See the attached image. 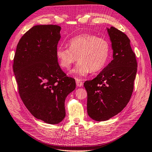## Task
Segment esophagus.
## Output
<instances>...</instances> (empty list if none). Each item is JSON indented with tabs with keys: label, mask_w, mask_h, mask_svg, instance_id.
<instances>
[{
	"label": "esophagus",
	"mask_w": 152,
	"mask_h": 152,
	"mask_svg": "<svg viewBox=\"0 0 152 152\" xmlns=\"http://www.w3.org/2000/svg\"><path fill=\"white\" fill-rule=\"evenodd\" d=\"M76 85L77 86H80V87L81 86H83V82H82V81L80 79H76Z\"/></svg>",
	"instance_id": "esophagus-1"
}]
</instances>
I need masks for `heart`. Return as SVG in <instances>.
<instances>
[{
  "label": "heart",
  "instance_id": "heart-1",
  "mask_svg": "<svg viewBox=\"0 0 152 152\" xmlns=\"http://www.w3.org/2000/svg\"><path fill=\"white\" fill-rule=\"evenodd\" d=\"M69 48L58 47L56 56L60 67L70 69L77 58L80 62L71 72L83 76L90 72L100 71L106 66L110 55V42L92 34H83L71 39Z\"/></svg>",
  "mask_w": 152,
  "mask_h": 152
}]
</instances>
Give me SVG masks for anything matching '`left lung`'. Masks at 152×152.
Instances as JSON below:
<instances>
[{
    "instance_id": "1",
    "label": "left lung",
    "mask_w": 152,
    "mask_h": 152,
    "mask_svg": "<svg viewBox=\"0 0 152 152\" xmlns=\"http://www.w3.org/2000/svg\"><path fill=\"white\" fill-rule=\"evenodd\" d=\"M107 30L113 59L94 79L84 83L88 115L98 122L109 120L127 106L133 92L137 67L126 34L113 27Z\"/></svg>"
}]
</instances>
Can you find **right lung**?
<instances>
[{
    "label": "right lung",
    "instance_id": "add662e5",
    "mask_svg": "<svg viewBox=\"0 0 152 152\" xmlns=\"http://www.w3.org/2000/svg\"><path fill=\"white\" fill-rule=\"evenodd\" d=\"M61 27L36 25L17 45L13 72L20 96L34 117L57 124L66 116L65 100L76 88L75 80L66 76L56 56Z\"/></svg>",
    "mask_w": 152,
    "mask_h": 152
}]
</instances>
